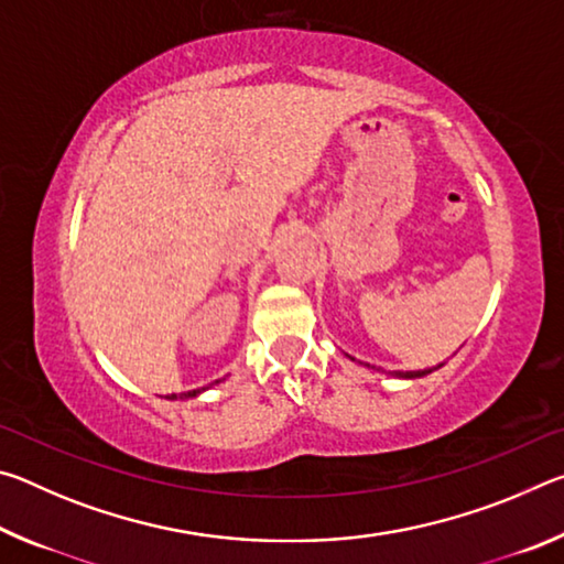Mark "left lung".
Segmentation results:
<instances>
[{
    "label": "left lung",
    "mask_w": 564,
    "mask_h": 564,
    "mask_svg": "<svg viewBox=\"0 0 564 564\" xmlns=\"http://www.w3.org/2000/svg\"><path fill=\"white\" fill-rule=\"evenodd\" d=\"M441 366H443V362H441ZM441 366L427 368V370H405V373H403V370H395L393 376H395V378H408V380H413V378H423V376H427V373H433V370H437Z\"/></svg>",
    "instance_id": "8db88e82"
}]
</instances>
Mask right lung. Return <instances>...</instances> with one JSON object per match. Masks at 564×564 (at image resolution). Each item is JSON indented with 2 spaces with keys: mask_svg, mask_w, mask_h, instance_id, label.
<instances>
[{
  "mask_svg": "<svg viewBox=\"0 0 564 564\" xmlns=\"http://www.w3.org/2000/svg\"><path fill=\"white\" fill-rule=\"evenodd\" d=\"M216 383H221V380H216ZM206 388H196V390H188V393H181V395H176V393H171V395H166L169 400H188V398H196V395H202Z\"/></svg>",
  "mask_w": 564,
  "mask_h": 564,
  "instance_id": "1",
  "label": "right lung"
}]
</instances>
